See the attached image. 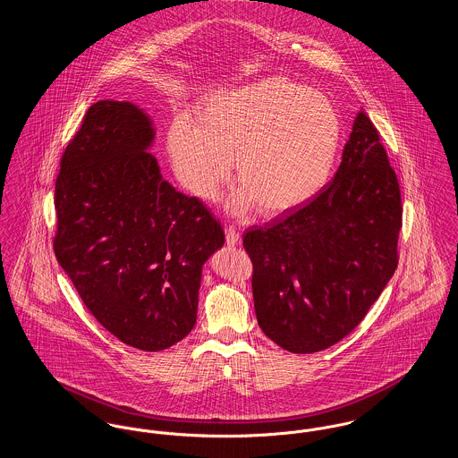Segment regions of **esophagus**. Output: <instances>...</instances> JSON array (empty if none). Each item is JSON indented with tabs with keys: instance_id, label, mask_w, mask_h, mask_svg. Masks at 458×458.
<instances>
[{
	"instance_id": "1",
	"label": "esophagus",
	"mask_w": 458,
	"mask_h": 458,
	"mask_svg": "<svg viewBox=\"0 0 458 458\" xmlns=\"http://www.w3.org/2000/svg\"><path fill=\"white\" fill-rule=\"evenodd\" d=\"M225 235H226V243H228L230 247H237V245L242 243L239 230H237L235 226H226V230H225Z\"/></svg>"
}]
</instances>
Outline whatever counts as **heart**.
<instances>
[{
    "label": "heart",
    "mask_w": 458,
    "mask_h": 458,
    "mask_svg": "<svg viewBox=\"0 0 458 458\" xmlns=\"http://www.w3.org/2000/svg\"><path fill=\"white\" fill-rule=\"evenodd\" d=\"M340 120L321 94L286 77H269L211 96L199 125L176 118L168 153L180 183L200 200H215L232 176L233 215L259 206L262 216L288 215L327 185L340 149Z\"/></svg>",
    "instance_id": "b5f03b06"
}]
</instances>
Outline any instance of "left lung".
I'll use <instances>...</instances> for the list:
<instances>
[{
  "instance_id": "obj_1",
  "label": "left lung",
  "mask_w": 458,
  "mask_h": 458,
  "mask_svg": "<svg viewBox=\"0 0 458 458\" xmlns=\"http://www.w3.org/2000/svg\"><path fill=\"white\" fill-rule=\"evenodd\" d=\"M402 211L379 131L359 111L338 172L321 194L243 235L264 335L288 352L312 353L353 331L396 269Z\"/></svg>"
}]
</instances>
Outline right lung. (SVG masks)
<instances>
[{"mask_svg":"<svg viewBox=\"0 0 458 458\" xmlns=\"http://www.w3.org/2000/svg\"><path fill=\"white\" fill-rule=\"evenodd\" d=\"M151 118L98 101L68 142L55 185V254L89 312L123 344L159 352L196 325L202 266L225 243L197 197L168 183Z\"/></svg>","mask_w":458,"mask_h":458,"instance_id":"right-lung-1","label":"right lung"}]
</instances>
